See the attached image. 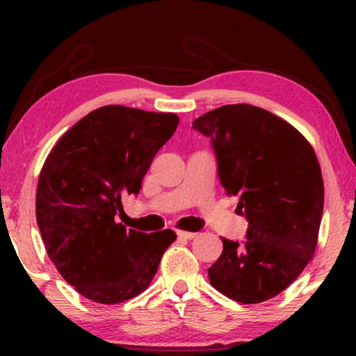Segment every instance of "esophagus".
Instances as JSON below:
<instances>
[{
	"mask_svg": "<svg viewBox=\"0 0 356 356\" xmlns=\"http://www.w3.org/2000/svg\"><path fill=\"white\" fill-rule=\"evenodd\" d=\"M178 236H179V238H184V240H193V238H196V236H197V233L179 230V232H178Z\"/></svg>",
	"mask_w": 356,
	"mask_h": 356,
	"instance_id": "esophagus-1",
	"label": "esophagus"
}]
</instances>
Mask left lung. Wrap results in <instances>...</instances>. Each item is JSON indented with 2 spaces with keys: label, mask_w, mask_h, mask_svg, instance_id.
<instances>
[{
  "label": "left lung",
  "mask_w": 356,
  "mask_h": 356,
  "mask_svg": "<svg viewBox=\"0 0 356 356\" xmlns=\"http://www.w3.org/2000/svg\"><path fill=\"white\" fill-rule=\"evenodd\" d=\"M193 128L211 138L225 194L238 197L250 223L245 243L222 238V254L209 267L211 285L238 303L274 298L318 245L324 207L318 157L298 129L254 105H223Z\"/></svg>",
  "instance_id": "obj_1"
}]
</instances>
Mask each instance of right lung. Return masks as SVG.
Here are the masks:
<instances>
[{
    "label": "right lung",
    "mask_w": 356,
    "mask_h": 356,
    "mask_svg": "<svg viewBox=\"0 0 356 356\" xmlns=\"http://www.w3.org/2000/svg\"><path fill=\"white\" fill-rule=\"evenodd\" d=\"M178 121L175 113L100 106L48 154L37 184V225L58 272L87 300L116 305L143 293L177 240L173 230H126L115 217L121 196L139 193Z\"/></svg>",
    "instance_id": "1"
}]
</instances>
